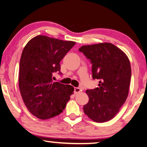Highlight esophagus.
Segmentation results:
<instances>
[{
    "instance_id": "1",
    "label": "esophagus",
    "mask_w": 147,
    "mask_h": 147,
    "mask_svg": "<svg viewBox=\"0 0 147 147\" xmlns=\"http://www.w3.org/2000/svg\"><path fill=\"white\" fill-rule=\"evenodd\" d=\"M82 91V89L79 87H74V93L76 94V93L80 92Z\"/></svg>"
}]
</instances>
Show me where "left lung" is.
Instances as JSON below:
<instances>
[{
    "mask_svg": "<svg viewBox=\"0 0 147 147\" xmlns=\"http://www.w3.org/2000/svg\"><path fill=\"white\" fill-rule=\"evenodd\" d=\"M79 51L92 64V78L100 80L99 87L86 90L89 100L84 106V113L95 122L107 121L118 113L129 94L131 78L129 58L108 42L83 46Z\"/></svg>",
    "mask_w": 147,
    "mask_h": 147,
    "instance_id": "8db88e82",
    "label": "left lung"
}]
</instances>
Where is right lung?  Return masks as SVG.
Listing matches in <instances>:
<instances>
[{"label": "right lung", "instance_id": "add662e5", "mask_svg": "<svg viewBox=\"0 0 147 147\" xmlns=\"http://www.w3.org/2000/svg\"><path fill=\"white\" fill-rule=\"evenodd\" d=\"M75 45L47 36L38 35L24 48L20 60L19 89L29 111L41 119L62 113L73 94L74 87L53 82L55 72L60 73V61Z\"/></svg>", "mask_w": 147, "mask_h": 147}]
</instances>
